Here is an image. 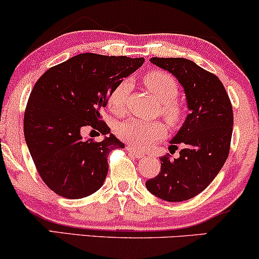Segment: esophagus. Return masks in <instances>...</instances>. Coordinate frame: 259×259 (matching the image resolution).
<instances>
[{
	"label": "esophagus",
	"mask_w": 259,
	"mask_h": 259,
	"mask_svg": "<svg viewBox=\"0 0 259 259\" xmlns=\"http://www.w3.org/2000/svg\"><path fill=\"white\" fill-rule=\"evenodd\" d=\"M126 150H127V152H130L131 155H133V156H135V157H137V158H143V157H144V156H145L144 152H140V151H138V150L131 148V146H127Z\"/></svg>",
	"instance_id": "obj_1"
}]
</instances>
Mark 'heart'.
Here are the masks:
<instances>
[{
  "label": "heart",
  "mask_w": 259,
  "mask_h": 259,
  "mask_svg": "<svg viewBox=\"0 0 259 259\" xmlns=\"http://www.w3.org/2000/svg\"><path fill=\"white\" fill-rule=\"evenodd\" d=\"M144 85L156 101L161 104V111L164 119L170 123H177L181 119L183 109L175 103L179 88L177 81L170 74L161 71H152L143 78ZM131 90L128 80L121 81L110 92L108 105L113 113L121 115L126 109V100ZM117 136L138 149H148L165 135L164 124L159 121H143L131 119L120 123L116 128Z\"/></svg>",
  "instance_id": "obj_1"
}]
</instances>
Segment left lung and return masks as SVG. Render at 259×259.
<instances>
[{
	"label": "left lung",
	"instance_id": "left-lung-1",
	"mask_svg": "<svg viewBox=\"0 0 259 259\" xmlns=\"http://www.w3.org/2000/svg\"><path fill=\"white\" fill-rule=\"evenodd\" d=\"M184 88L190 114L170 140L181 145L179 157H161V171L145 183L149 192L167 202H183L209 186L225 164L233 132V108L221 80L183 57H151ZM169 148V149H170Z\"/></svg>",
	"mask_w": 259,
	"mask_h": 259
}]
</instances>
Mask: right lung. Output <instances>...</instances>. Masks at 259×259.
Wrapping results in <instances>:
<instances>
[{
    "mask_svg": "<svg viewBox=\"0 0 259 259\" xmlns=\"http://www.w3.org/2000/svg\"><path fill=\"white\" fill-rule=\"evenodd\" d=\"M143 63V57L79 54L48 69L34 84L25 110V140L40 178L59 196L80 199L102 187L108 155L124 145L102 121L101 111L115 86ZM85 126L105 139H82Z\"/></svg>",
    "mask_w": 259,
    "mask_h": 259,
    "instance_id": "right-lung-1",
    "label": "right lung"
}]
</instances>
